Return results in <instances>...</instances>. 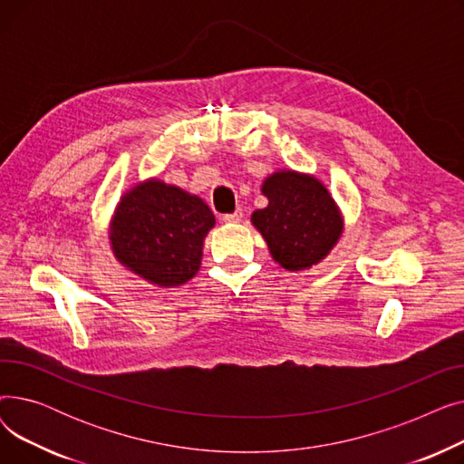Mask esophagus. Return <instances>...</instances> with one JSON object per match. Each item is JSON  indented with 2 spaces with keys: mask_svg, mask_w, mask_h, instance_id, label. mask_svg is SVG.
Segmentation results:
<instances>
[{
  "mask_svg": "<svg viewBox=\"0 0 464 464\" xmlns=\"http://www.w3.org/2000/svg\"><path fill=\"white\" fill-rule=\"evenodd\" d=\"M222 219H224L226 224H237V222H240V219H242V210L237 208V210L231 212V214H224Z\"/></svg>",
  "mask_w": 464,
  "mask_h": 464,
  "instance_id": "34e87169",
  "label": "esophagus"
}]
</instances>
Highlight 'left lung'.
<instances>
[{"label":"left lung","instance_id":"left-lung-1","mask_svg":"<svg viewBox=\"0 0 464 464\" xmlns=\"http://www.w3.org/2000/svg\"><path fill=\"white\" fill-rule=\"evenodd\" d=\"M269 205L252 224L284 269L301 271L324 259L343 233V218L327 188L314 177L282 170L263 182Z\"/></svg>","mask_w":464,"mask_h":464}]
</instances>
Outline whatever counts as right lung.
I'll list each match as a JSON object with an SVG mask.
<instances>
[{"label": "right lung", "mask_w": 464, "mask_h": 464, "mask_svg": "<svg viewBox=\"0 0 464 464\" xmlns=\"http://www.w3.org/2000/svg\"><path fill=\"white\" fill-rule=\"evenodd\" d=\"M212 227L214 214L198 195L150 180L121 198L111 240L130 271L173 287L199 271L203 238Z\"/></svg>", "instance_id": "right-lung-1"}]
</instances>
